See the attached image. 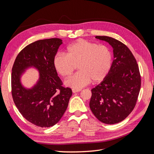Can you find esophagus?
Returning a JSON list of instances; mask_svg holds the SVG:
<instances>
[{"label":"esophagus","instance_id":"esophagus-1","mask_svg":"<svg viewBox=\"0 0 154 154\" xmlns=\"http://www.w3.org/2000/svg\"><path fill=\"white\" fill-rule=\"evenodd\" d=\"M81 91H82V89H77V88H72V91L73 93L78 92H80Z\"/></svg>","mask_w":154,"mask_h":154}]
</instances>
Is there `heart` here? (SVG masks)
I'll use <instances>...</instances> for the list:
<instances>
[{
  "label": "heart",
  "instance_id": "b5f03b06",
  "mask_svg": "<svg viewBox=\"0 0 154 154\" xmlns=\"http://www.w3.org/2000/svg\"><path fill=\"white\" fill-rule=\"evenodd\" d=\"M112 56L109 48L85 40H79L69 45L67 54L58 53L54 58V66L60 76L67 78L78 66L79 71L65 82L67 86L81 88L92 80L97 83L109 74Z\"/></svg>",
  "mask_w": 154,
  "mask_h": 154
}]
</instances>
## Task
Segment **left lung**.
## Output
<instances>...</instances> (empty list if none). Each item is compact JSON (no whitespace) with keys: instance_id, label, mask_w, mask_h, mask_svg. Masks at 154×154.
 <instances>
[{"instance_id":"8db88e82","label":"left lung","mask_w":154,"mask_h":154,"mask_svg":"<svg viewBox=\"0 0 154 154\" xmlns=\"http://www.w3.org/2000/svg\"><path fill=\"white\" fill-rule=\"evenodd\" d=\"M113 48L114 60L109 74L91 90L90 108L96 118L105 124L122 122L136 105L141 80L136 58L122 42L112 37L96 36Z\"/></svg>"}]
</instances>
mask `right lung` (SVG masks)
I'll return each instance as SVG.
<instances>
[{
	"label": "right lung",
	"instance_id": "right-lung-1",
	"mask_svg": "<svg viewBox=\"0 0 154 154\" xmlns=\"http://www.w3.org/2000/svg\"><path fill=\"white\" fill-rule=\"evenodd\" d=\"M62 40L53 38L37 40L18 54L12 67L11 94L17 108L26 120L40 127L57 124L66 112L71 88L64 87L54 66V58ZM35 66L40 79L31 90L23 88L20 78L24 69Z\"/></svg>",
	"mask_w": 154,
	"mask_h": 154
}]
</instances>
